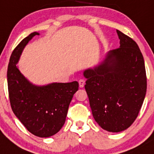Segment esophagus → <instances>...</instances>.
Returning a JSON list of instances; mask_svg holds the SVG:
<instances>
[{
  "instance_id": "esophagus-1",
  "label": "esophagus",
  "mask_w": 154,
  "mask_h": 154,
  "mask_svg": "<svg viewBox=\"0 0 154 154\" xmlns=\"http://www.w3.org/2000/svg\"><path fill=\"white\" fill-rule=\"evenodd\" d=\"M85 80L82 79H79V87L80 88H82V87H84V85H85Z\"/></svg>"
}]
</instances>
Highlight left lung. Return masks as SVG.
I'll list each match as a JSON object with an SVG mask.
<instances>
[{"label":"left lung","instance_id":"1","mask_svg":"<svg viewBox=\"0 0 154 154\" xmlns=\"http://www.w3.org/2000/svg\"><path fill=\"white\" fill-rule=\"evenodd\" d=\"M119 48L100 65L84 71L92 116L103 130L118 133L138 116L146 92L143 57L136 42L116 30Z\"/></svg>","mask_w":154,"mask_h":154}]
</instances>
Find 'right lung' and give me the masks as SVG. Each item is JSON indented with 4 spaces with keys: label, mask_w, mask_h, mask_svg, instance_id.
<instances>
[{
    "label": "right lung",
    "mask_w": 154,
    "mask_h": 154,
    "mask_svg": "<svg viewBox=\"0 0 154 154\" xmlns=\"http://www.w3.org/2000/svg\"><path fill=\"white\" fill-rule=\"evenodd\" d=\"M38 32L30 34L14 49L8 64V86L11 106L14 115L27 130L39 137H49L62 129L73 95L79 89L78 82L31 84L17 66L25 47Z\"/></svg>",
    "instance_id": "add662e5"
}]
</instances>
